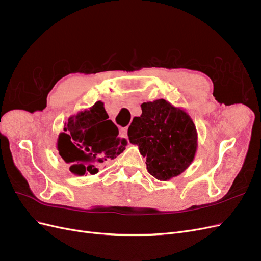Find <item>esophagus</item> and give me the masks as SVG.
<instances>
[{"label":"esophagus","mask_w":261,"mask_h":261,"mask_svg":"<svg viewBox=\"0 0 261 261\" xmlns=\"http://www.w3.org/2000/svg\"><path fill=\"white\" fill-rule=\"evenodd\" d=\"M127 127H124V128H121V130H120V133H121V135L124 137V138H126L127 139Z\"/></svg>","instance_id":"34e87169"}]
</instances>
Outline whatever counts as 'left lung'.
Listing matches in <instances>:
<instances>
[{
    "label": "left lung",
    "mask_w": 261,
    "mask_h": 261,
    "mask_svg": "<svg viewBox=\"0 0 261 261\" xmlns=\"http://www.w3.org/2000/svg\"><path fill=\"white\" fill-rule=\"evenodd\" d=\"M141 111L128 127L129 141L138 146L153 177L169 180L179 175L194 161L198 146L192 117L164 99L144 102Z\"/></svg>",
    "instance_id": "8db88e82"
}]
</instances>
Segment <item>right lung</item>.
Here are the masks:
<instances>
[{"label":"right lung","instance_id":"1","mask_svg":"<svg viewBox=\"0 0 261 261\" xmlns=\"http://www.w3.org/2000/svg\"><path fill=\"white\" fill-rule=\"evenodd\" d=\"M108 118L101 101L68 117L58 138V150L73 174H97L100 167L125 150L127 141L118 137V128Z\"/></svg>","mask_w":261,"mask_h":261}]
</instances>
